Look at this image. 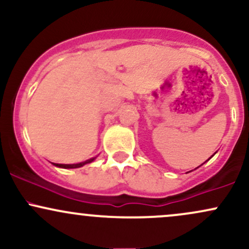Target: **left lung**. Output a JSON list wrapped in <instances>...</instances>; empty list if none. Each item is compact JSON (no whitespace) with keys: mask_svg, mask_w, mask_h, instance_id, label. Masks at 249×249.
<instances>
[{"mask_svg":"<svg viewBox=\"0 0 249 249\" xmlns=\"http://www.w3.org/2000/svg\"><path fill=\"white\" fill-rule=\"evenodd\" d=\"M215 153H216V152H215ZM215 153H214V154H215ZM214 154H213V156H214ZM213 156H212V157H213ZM212 157H211V158H212ZM211 158H210V159H211ZM210 159H208V160H210ZM201 165H202V164H201ZM201 165H200V166H201ZM196 168H198V167H196Z\"/></svg>","mask_w":249,"mask_h":249,"instance_id":"left-lung-1","label":"left lung"}]
</instances>
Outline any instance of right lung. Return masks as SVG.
I'll list each match as a JSON object with an SVG mask.
<instances>
[{
    "instance_id": "1",
    "label": "right lung",
    "mask_w": 249,
    "mask_h": 249,
    "mask_svg": "<svg viewBox=\"0 0 249 249\" xmlns=\"http://www.w3.org/2000/svg\"><path fill=\"white\" fill-rule=\"evenodd\" d=\"M95 159H96V157L88 159V160H85V161L77 162V164H55V162H53V166L61 167V168H78V167L84 166L85 164H90V162H92L93 160H95Z\"/></svg>"
}]
</instances>
